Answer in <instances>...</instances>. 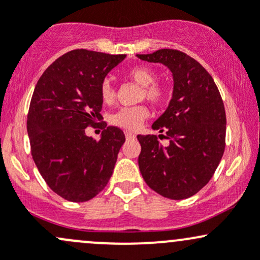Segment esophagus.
<instances>
[{
  "mask_svg": "<svg viewBox=\"0 0 260 260\" xmlns=\"http://www.w3.org/2000/svg\"><path fill=\"white\" fill-rule=\"evenodd\" d=\"M125 136H126L127 140H133V139H135V134L130 133V131H126V133H125Z\"/></svg>",
  "mask_w": 260,
  "mask_h": 260,
  "instance_id": "obj_1",
  "label": "esophagus"
}]
</instances>
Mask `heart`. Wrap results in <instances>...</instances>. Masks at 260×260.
Wrapping results in <instances>:
<instances>
[{
	"label": "heart",
	"instance_id": "1",
	"mask_svg": "<svg viewBox=\"0 0 260 260\" xmlns=\"http://www.w3.org/2000/svg\"><path fill=\"white\" fill-rule=\"evenodd\" d=\"M125 75L134 83L141 85L140 99H145L155 107L161 105L165 102L167 91L164 85L156 82V73L151 68L146 66H135L127 69ZM99 93L102 102L105 105L114 104L116 99V90L110 79L103 80ZM147 116H149L147 108L145 105H136V107L121 108L111 115L110 122L120 129L135 130L147 119Z\"/></svg>",
	"mask_w": 260,
	"mask_h": 260
}]
</instances>
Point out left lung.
I'll return each mask as SVG.
<instances>
[{
    "label": "left lung",
    "mask_w": 260,
    "mask_h": 260,
    "mask_svg": "<svg viewBox=\"0 0 260 260\" xmlns=\"http://www.w3.org/2000/svg\"><path fill=\"white\" fill-rule=\"evenodd\" d=\"M138 57L165 64L175 83L169 108L152 124L170 145L162 146L156 135H138L140 172L161 196L188 198L207 185L224 152L227 120L222 96L211 74L186 53L166 48Z\"/></svg>",
    "instance_id": "8db88e82"
}]
</instances>
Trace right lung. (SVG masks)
Masks as SVG:
<instances>
[{"label": "right lung", "instance_id": "1", "mask_svg": "<svg viewBox=\"0 0 260 260\" xmlns=\"http://www.w3.org/2000/svg\"><path fill=\"white\" fill-rule=\"evenodd\" d=\"M125 57L74 49L53 62L36 85L27 115L30 153L49 188L64 200H91L113 175L125 135L100 122L99 89ZM98 123L105 130L96 142L85 129Z\"/></svg>", "mask_w": 260, "mask_h": 260}]
</instances>
